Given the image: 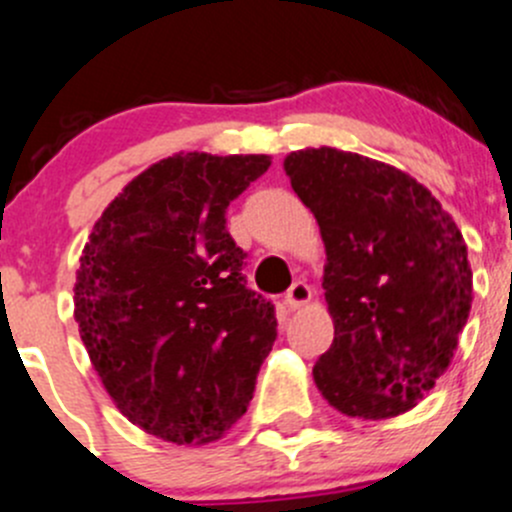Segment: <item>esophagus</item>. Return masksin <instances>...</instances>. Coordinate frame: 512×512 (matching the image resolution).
I'll list each match as a JSON object with an SVG mask.
<instances>
[{"label":"esophagus","mask_w":512,"mask_h":512,"mask_svg":"<svg viewBox=\"0 0 512 512\" xmlns=\"http://www.w3.org/2000/svg\"><path fill=\"white\" fill-rule=\"evenodd\" d=\"M311 299H314V292H311V287L306 282H294L292 287H289V292L284 294V304L292 311L304 309Z\"/></svg>","instance_id":"obj_1"}]
</instances>
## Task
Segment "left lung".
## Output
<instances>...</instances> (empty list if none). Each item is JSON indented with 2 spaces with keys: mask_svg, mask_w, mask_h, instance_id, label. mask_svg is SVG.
I'll use <instances>...</instances> for the list:
<instances>
[{
  "mask_svg": "<svg viewBox=\"0 0 512 512\" xmlns=\"http://www.w3.org/2000/svg\"><path fill=\"white\" fill-rule=\"evenodd\" d=\"M326 247L331 348L314 383L358 419L412 410L446 373L469 321L473 274L454 218L395 166L333 147L284 159Z\"/></svg>",
  "mask_w": 512,
  "mask_h": 512,
  "instance_id": "1",
  "label": "left lung"
}]
</instances>
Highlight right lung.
Segmentation results:
<instances>
[{
	"mask_svg": "<svg viewBox=\"0 0 512 512\" xmlns=\"http://www.w3.org/2000/svg\"><path fill=\"white\" fill-rule=\"evenodd\" d=\"M267 154H174L102 211L75 274V321L132 424L174 444L223 437L247 412L277 338L272 301L245 287L225 211Z\"/></svg>",
	"mask_w": 512,
	"mask_h": 512,
	"instance_id": "1",
	"label": "right lung"
}]
</instances>
